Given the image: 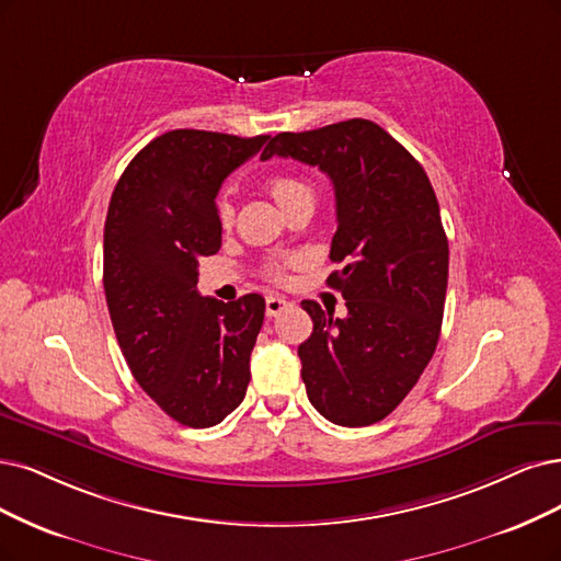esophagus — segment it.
<instances>
[{"label":"esophagus","mask_w":561,"mask_h":561,"mask_svg":"<svg viewBox=\"0 0 561 561\" xmlns=\"http://www.w3.org/2000/svg\"><path fill=\"white\" fill-rule=\"evenodd\" d=\"M288 307H291V302H288L286 298H279V296H267L265 298V314L267 317H277Z\"/></svg>","instance_id":"1"}]
</instances>
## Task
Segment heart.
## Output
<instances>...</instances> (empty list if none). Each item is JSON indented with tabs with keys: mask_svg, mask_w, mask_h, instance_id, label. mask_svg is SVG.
Returning a JSON list of instances; mask_svg holds the SVG:
<instances>
[{
	"mask_svg": "<svg viewBox=\"0 0 561 561\" xmlns=\"http://www.w3.org/2000/svg\"><path fill=\"white\" fill-rule=\"evenodd\" d=\"M265 190L267 194L273 196V201L279 205V210L286 215L288 210H294V207L302 205V203H312L314 205V190L312 184L305 182L298 175H288V173H277L273 178H267L265 182ZM217 217L221 228H228L233 224V210L228 203H219L217 205ZM265 277L267 279H275L282 282L284 279V265L282 263H267L265 265Z\"/></svg>",
	"mask_w": 561,
	"mask_h": 561,
	"instance_id": "b5f03b06",
	"label": "heart"
}]
</instances>
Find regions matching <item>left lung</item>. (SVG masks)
Here are the masks:
<instances>
[{
  "mask_svg": "<svg viewBox=\"0 0 561 561\" xmlns=\"http://www.w3.org/2000/svg\"><path fill=\"white\" fill-rule=\"evenodd\" d=\"M291 157L319 165L335 186L337 233L330 288L346 317L302 300L314 330L300 346L302 381L312 407L330 423L365 427L383 421L437 348L448 240L439 203L423 165L369 119L277 134L261 159Z\"/></svg>",
  "mask_w": 561,
  "mask_h": 561,
  "instance_id": "8db88e82",
  "label": "left lung"
}]
</instances>
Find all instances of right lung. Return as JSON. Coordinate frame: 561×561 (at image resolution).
I'll return each mask as SVG.
<instances>
[{"label": "right lung", "mask_w": 561, "mask_h": 561, "mask_svg": "<svg viewBox=\"0 0 561 561\" xmlns=\"http://www.w3.org/2000/svg\"><path fill=\"white\" fill-rule=\"evenodd\" d=\"M270 136L175 129L129 161L103 228V291L134 379L186 427L240 407L265 300L198 294V259L221 247L217 192Z\"/></svg>", "instance_id": "add662e5"}]
</instances>
